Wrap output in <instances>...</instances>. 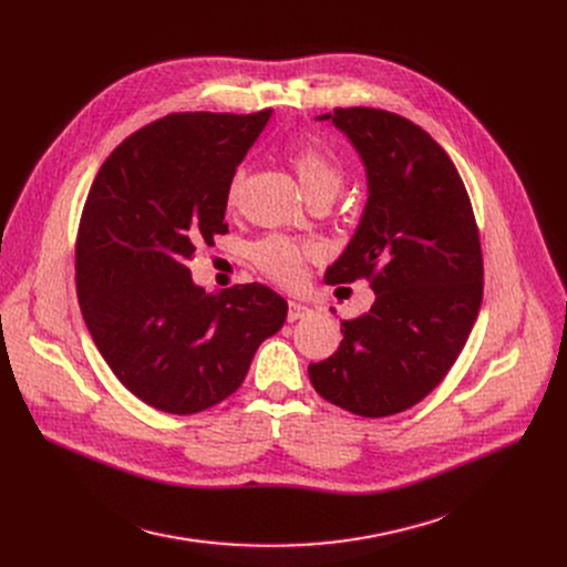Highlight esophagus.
Returning a JSON list of instances; mask_svg holds the SVG:
<instances>
[{
	"label": "esophagus",
	"mask_w": 567,
	"mask_h": 567,
	"mask_svg": "<svg viewBox=\"0 0 567 567\" xmlns=\"http://www.w3.org/2000/svg\"><path fill=\"white\" fill-rule=\"evenodd\" d=\"M310 315V308L299 303V301H289V310H287V319L296 321V319H303Z\"/></svg>",
	"instance_id": "34e87169"
}]
</instances>
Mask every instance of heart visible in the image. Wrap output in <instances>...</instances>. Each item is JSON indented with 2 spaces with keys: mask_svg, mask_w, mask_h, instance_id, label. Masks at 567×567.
Here are the masks:
<instances>
[{
  "mask_svg": "<svg viewBox=\"0 0 567 567\" xmlns=\"http://www.w3.org/2000/svg\"><path fill=\"white\" fill-rule=\"evenodd\" d=\"M289 163L299 176L301 188L310 199L329 195L336 197L342 188L344 169L340 158L331 152L329 146H323L317 140H303L296 142L289 152ZM248 182L246 165L238 167L231 176L227 188V202L234 206L244 193V186ZM312 257V248L299 246L287 236H266L259 244L252 246V261L259 266L268 278H274L280 285L293 287L303 278V261Z\"/></svg>",
  "mask_w": 567,
  "mask_h": 567,
  "instance_id": "b5f03b06",
  "label": "heart"
}]
</instances>
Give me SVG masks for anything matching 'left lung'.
<instances>
[{"label":"left lung","mask_w":567,"mask_h":567,"mask_svg":"<svg viewBox=\"0 0 567 567\" xmlns=\"http://www.w3.org/2000/svg\"><path fill=\"white\" fill-rule=\"evenodd\" d=\"M359 152L368 202L329 285L368 278L372 308L342 321L338 351L310 363L315 391L365 419L400 413L430 395L464 349L483 303V250L466 188L449 154L409 118L336 107Z\"/></svg>","instance_id":"left-lung-1"}]
</instances>
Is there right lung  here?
I'll use <instances>...</instances> for the list:
<instances>
[{
    "label": "right lung",
    "instance_id": "obj_1",
    "mask_svg": "<svg viewBox=\"0 0 567 567\" xmlns=\"http://www.w3.org/2000/svg\"><path fill=\"white\" fill-rule=\"evenodd\" d=\"M271 118L178 112L118 144L86 195L75 244L78 301L114 377L144 404L197 413L244 383L257 347L287 319L259 282H193L199 244L227 234L231 176Z\"/></svg>",
    "mask_w": 567,
    "mask_h": 567
}]
</instances>
